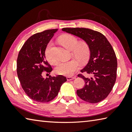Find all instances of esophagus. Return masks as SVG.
I'll return each instance as SVG.
<instances>
[{
    "instance_id": "obj_1",
    "label": "esophagus",
    "mask_w": 132,
    "mask_h": 132,
    "mask_svg": "<svg viewBox=\"0 0 132 132\" xmlns=\"http://www.w3.org/2000/svg\"><path fill=\"white\" fill-rule=\"evenodd\" d=\"M67 80H68V81H70V80H72L73 79H75V77H71V76H69V77H67Z\"/></svg>"
}]
</instances>
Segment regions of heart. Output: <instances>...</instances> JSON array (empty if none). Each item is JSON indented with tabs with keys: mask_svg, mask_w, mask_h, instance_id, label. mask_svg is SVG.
I'll list each match as a JSON object with an SVG mask.
<instances>
[{
	"mask_svg": "<svg viewBox=\"0 0 132 132\" xmlns=\"http://www.w3.org/2000/svg\"><path fill=\"white\" fill-rule=\"evenodd\" d=\"M59 41L68 50H73V55L82 63H85L88 60L90 56V49L86 42L80 41L78 42L77 38L70 34L62 35L59 38ZM52 46V42H49L45 53L48 61L51 64H56L57 63V61L54 59L51 54ZM79 62L73 59L68 62H61L56 68L55 71L59 75L71 76L79 69Z\"/></svg>",
	"mask_w": 132,
	"mask_h": 132,
	"instance_id": "heart-1",
	"label": "heart"
}]
</instances>
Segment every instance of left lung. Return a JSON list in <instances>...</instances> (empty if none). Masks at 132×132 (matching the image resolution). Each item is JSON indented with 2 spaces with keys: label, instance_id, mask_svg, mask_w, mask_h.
I'll return each mask as SVG.
<instances>
[{
  "label": "left lung",
  "instance_id": "obj_1",
  "mask_svg": "<svg viewBox=\"0 0 132 132\" xmlns=\"http://www.w3.org/2000/svg\"><path fill=\"white\" fill-rule=\"evenodd\" d=\"M62 30L80 38L90 46V59L81 71L92 77L78 75L84 80L85 86L77 90V95L90 103L102 101L110 93L117 79V59L112 46L103 34L91 29L63 28Z\"/></svg>",
  "mask_w": 132,
  "mask_h": 132
}]
</instances>
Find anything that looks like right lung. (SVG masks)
I'll use <instances>...</instances> for the list:
<instances>
[{
    "instance_id": "add662e5",
    "label": "right lung",
    "mask_w": 132,
    "mask_h": 132,
    "mask_svg": "<svg viewBox=\"0 0 132 132\" xmlns=\"http://www.w3.org/2000/svg\"><path fill=\"white\" fill-rule=\"evenodd\" d=\"M57 29L37 33L27 40L18 55L17 73L22 88L35 101L47 102L56 97L62 84L67 81L62 75L45 79L42 71L51 73V66L46 61L45 50Z\"/></svg>"
}]
</instances>
